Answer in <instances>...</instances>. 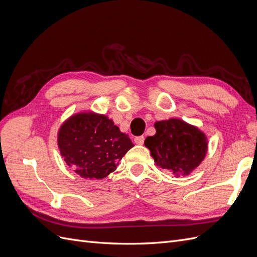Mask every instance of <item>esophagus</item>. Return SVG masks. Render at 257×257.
Returning a JSON list of instances; mask_svg holds the SVG:
<instances>
[{
  "mask_svg": "<svg viewBox=\"0 0 257 257\" xmlns=\"http://www.w3.org/2000/svg\"><path fill=\"white\" fill-rule=\"evenodd\" d=\"M134 142L137 144V145H143L144 142H145V136H138V137H135Z\"/></svg>",
  "mask_w": 257,
  "mask_h": 257,
  "instance_id": "34e87169",
  "label": "esophagus"
}]
</instances>
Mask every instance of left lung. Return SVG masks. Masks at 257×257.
Here are the masks:
<instances>
[{
    "instance_id": "left-lung-1",
    "label": "left lung",
    "mask_w": 257,
    "mask_h": 257,
    "mask_svg": "<svg viewBox=\"0 0 257 257\" xmlns=\"http://www.w3.org/2000/svg\"><path fill=\"white\" fill-rule=\"evenodd\" d=\"M154 127L157 134L147 137L145 146L158 166L180 177L189 175L204 160L207 138L197 127L179 119L157 122Z\"/></svg>"
}]
</instances>
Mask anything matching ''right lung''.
Instances as JSON below:
<instances>
[{
	"label": "right lung",
	"mask_w": 257,
	"mask_h": 257,
	"mask_svg": "<svg viewBox=\"0 0 257 257\" xmlns=\"http://www.w3.org/2000/svg\"><path fill=\"white\" fill-rule=\"evenodd\" d=\"M58 144L69 167L82 178L103 179L112 173L134 144L105 115L78 113L61 126Z\"/></svg>",
	"instance_id": "right-lung-1"
}]
</instances>
